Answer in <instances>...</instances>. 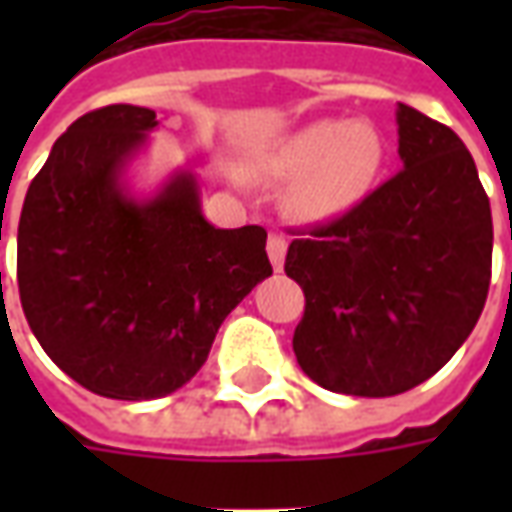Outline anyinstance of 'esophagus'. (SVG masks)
Segmentation results:
<instances>
[{"label":"esophagus","instance_id":"esophagus-1","mask_svg":"<svg viewBox=\"0 0 512 512\" xmlns=\"http://www.w3.org/2000/svg\"><path fill=\"white\" fill-rule=\"evenodd\" d=\"M268 257H271V266L274 271H282L285 266V255H288V241H285V235L282 233H271L268 235Z\"/></svg>","mask_w":512,"mask_h":512}]
</instances>
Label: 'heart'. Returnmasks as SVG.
Returning <instances> with one entry per match:
<instances>
[{
    "instance_id": "1",
    "label": "heart",
    "mask_w": 512,
    "mask_h": 512,
    "mask_svg": "<svg viewBox=\"0 0 512 512\" xmlns=\"http://www.w3.org/2000/svg\"><path fill=\"white\" fill-rule=\"evenodd\" d=\"M389 158L384 131L370 120H315L285 139L274 158L282 178H301L296 211L315 224L337 222L373 194Z\"/></svg>"
}]
</instances>
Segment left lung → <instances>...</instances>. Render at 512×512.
<instances>
[{"instance_id": "1", "label": "left lung", "mask_w": 512, "mask_h": 512, "mask_svg": "<svg viewBox=\"0 0 512 512\" xmlns=\"http://www.w3.org/2000/svg\"><path fill=\"white\" fill-rule=\"evenodd\" d=\"M395 120L403 169L285 257L307 299L296 359L340 395L392 397L439 373L491 282L494 224L472 153L411 106L397 104Z\"/></svg>"}]
</instances>
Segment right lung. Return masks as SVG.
<instances>
[{"instance_id": "obj_1", "label": "right lung", "mask_w": 512, "mask_h": 512, "mask_svg": "<svg viewBox=\"0 0 512 512\" xmlns=\"http://www.w3.org/2000/svg\"><path fill=\"white\" fill-rule=\"evenodd\" d=\"M156 126L153 109L131 104L79 117L29 183L18 222L29 329L62 373L112 400L191 381L224 318L271 277L266 230L213 227L191 169L150 194L131 189Z\"/></svg>"}]
</instances>
